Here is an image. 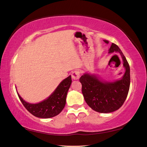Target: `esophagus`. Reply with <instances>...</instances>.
<instances>
[{"label": "esophagus", "instance_id": "34e87169", "mask_svg": "<svg viewBox=\"0 0 147 147\" xmlns=\"http://www.w3.org/2000/svg\"><path fill=\"white\" fill-rule=\"evenodd\" d=\"M71 76H72V78L74 80H78L80 77V73L79 71H73V73L71 74Z\"/></svg>", "mask_w": 147, "mask_h": 147}]
</instances>
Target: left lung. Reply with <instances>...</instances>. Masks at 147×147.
Wrapping results in <instances>:
<instances>
[{
	"label": "left lung",
	"mask_w": 147,
	"mask_h": 147,
	"mask_svg": "<svg viewBox=\"0 0 147 147\" xmlns=\"http://www.w3.org/2000/svg\"><path fill=\"white\" fill-rule=\"evenodd\" d=\"M108 44L109 41L104 40ZM119 53L123 61L125 73L120 79L105 81L94 73H85L80 78L82 85V94L90 107L97 112L108 113L121 107L127 98L130 87V67L119 47L112 43L108 53Z\"/></svg>",
	"instance_id": "8db88e82"
}]
</instances>
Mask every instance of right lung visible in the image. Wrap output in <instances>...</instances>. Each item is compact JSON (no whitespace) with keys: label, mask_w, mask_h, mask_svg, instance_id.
<instances>
[{"label":"right lung","mask_w":147,"mask_h":147,"mask_svg":"<svg viewBox=\"0 0 147 147\" xmlns=\"http://www.w3.org/2000/svg\"><path fill=\"white\" fill-rule=\"evenodd\" d=\"M72 80L71 75L59 83L52 94L47 99L37 103H30L20 96L19 98L25 108L34 116L42 119H48L59 115L64 109L66 103V97L70 88Z\"/></svg>","instance_id":"1"}]
</instances>
